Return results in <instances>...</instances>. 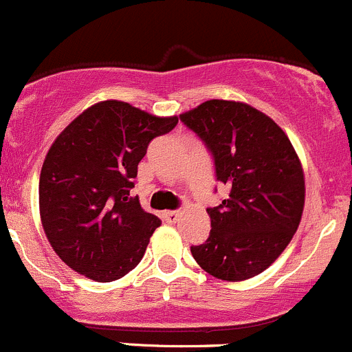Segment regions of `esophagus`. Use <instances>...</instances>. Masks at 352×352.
Masks as SVG:
<instances>
[{
    "label": "esophagus",
    "mask_w": 352,
    "mask_h": 352,
    "mask_svg": "<svg viewBox=\"0 0 352 352\" xmlns=\"http://www.w3.org/2000/svg\"><path fill=\"white\" fill-rule=\"evenodd\" d=\"M162 219H164L168 224H176V221L179 219V212H177V210H166V212H162Z\"/></svg>",
    "instance_id": "esophagus-1"
}]
</instances>
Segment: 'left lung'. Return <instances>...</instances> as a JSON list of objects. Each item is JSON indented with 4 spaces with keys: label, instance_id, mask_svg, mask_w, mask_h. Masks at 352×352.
<instances>
[{
    "label": "left lung",
    "instance_id": "8db88e82",
    "mask_svg": "<svg viewBox=\"0 0 352 352\" xmlns=\"http://www.w3.org/2000/svg\"><path fill=\"white\" fill-rule=\"evenodd\" d=\"M179 120L207 145L229 197L208 207L210 234L191 246L198 265L238 283L269 269L293 239L305 207V175L283 128L250 104L212 99Z\"/></svg>",
    "mask_w": 352,
    "mask_h": 352
}]
</instances>
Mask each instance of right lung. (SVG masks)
<instances>
[{"mask_svg":"<svg viewBox=\"0 0 352 352\" xmlns=\"http://www.w3.org/2000/svg\"><path fill=\"white\" fill-rule=\"evenodd\" d=\"M176 124L177 116L102 100L58 135L41 169L39 210L47 241L69 269L111 283L140 263L161 219L130 191L148 144Z\"/></svg>","mask_w":352,"mask_h":352,"instance_id":"1","label":"right lung"}]
</instances>
